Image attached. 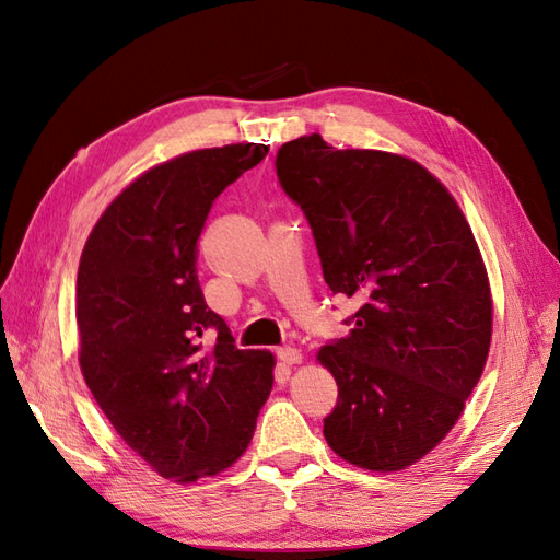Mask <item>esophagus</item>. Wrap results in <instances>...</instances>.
Returning <instances> with one entry per match:
<instances>
[{"mask_svg": "<svg viewBox=\"0 0 560 560\" xmlns=\"http://www.w3.org/2000/svg\"><path fill=\"white\" fill-rule=\"evenodd\" d=\"M278 358H280V362H282V364H287V366H294V364H301L303 354H301V350H299V348L284 346V348H280V350H278Z\"/></svg>", "mask_w": 560, "mask_h": 560, "instance_id": "1", "label": "esophagus"}]
</instances>
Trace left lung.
I'll use <instances>...</instances> for the list:
<instances>
[{"label":"left lung","mask_w":560,"mask_h":560,"mask_svg":"<svg viewBox=\"0 0 560 560\" xmlns=\"http://www.w3.org/2000/svg\"><path fill=\"white\" fill-rule=\"evenodd\" d=\"M276 167L329 290L362 303L350 334L317 350L338 385L327 444L354 467L401 471L442 444L483 374L493 294L481 249L451 191L409 156L313 132L282 144Z\"/></svg>","instance_id":"8db88e82"}]
</instances>
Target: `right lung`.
<instances>
[{"label":"right lung","instance_id":"obj_1","mask_svg":"<svg viewBox=\"0 0 560 560\" xmlns=\"http://www.w3.org/2000/svg\"><path fill=\"white\" fill-rule=\"evenodd\" d=\"M266 154L268 144L238 142L149 167L100 214L81 252L83 381L118 436L177 483L238 460L273 389V352L235 348L196 276L212 200ZM208 328L218 331L210 349Z\"/></svg>","mask_w":560,"mask_h":560}]
</instances>
